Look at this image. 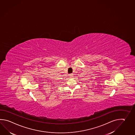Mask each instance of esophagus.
Wrapping results in <instances>:
<instances>
[{"instance_id":"1","label":"esophagus","mask_w":135,"mask_h":135,"mask_svg":"<svg viewBox=\"0 0 135 135\" xmlns=\"http://www.w3.org/2000/svg\"><path fill=\"white\" fill-rule=\"evenodd\" d=\"M68 75H69V77H72L73 76V74H69Z\"/></svg>"}]
</instances>
